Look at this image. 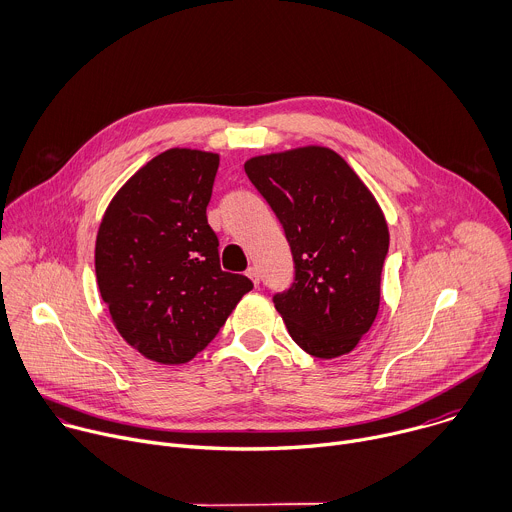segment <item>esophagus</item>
<instances>
[{
    "instance_id": "esophagus-1",
    "label": "esophagus",
    "mask_w": 512,
    "mask_h": 512,
    "mask_svg": "<svg viewBox=\"0 0 512 512\" xmlns=\"http://www.w3.org/2000/svg\"><path fill=\"white\" fill-rule=\"evenodd\" d=\"M246 276L258 286V282H260V272H258V268L256 266H250L248 270H246Z\"/></svg>"
}]
</instances>
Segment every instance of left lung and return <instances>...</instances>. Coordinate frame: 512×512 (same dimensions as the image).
<instances>
[{"label": "left lung", "mask_w": 512, "mask_h": 512, "mask_svg": "<svg viewBox=\"0 0 512 512\" xmlns=\"http://www.w3.org/2000/svg\"><path fill=\"white\" fill-rule=\"evenodd\" d=\"M244 169L290 244L294 282L274 294L290 337L319 359L353 351L377 317L389 250L377 199L329 147L258 155Z\"/></svg>", "instance_id": "8db88e82"}]
</instances>
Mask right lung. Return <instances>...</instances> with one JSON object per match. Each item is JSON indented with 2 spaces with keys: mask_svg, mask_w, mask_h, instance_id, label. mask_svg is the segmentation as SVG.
<instances>
[{
  "mask_svg": "<svg viewBox=\"0 0 512 512\" xmlns=\"http://www.w3.org/2000/svg\"><path fill=\"white\" fill-rule=\"evenodd\" d=\"M218 165V153L167 149L117 191L96 234L100 296L121 337L155 363L191 361L254 286L220 268L206 216Z\"/></svg>",
  "mask_w": 512,
  "mask_h": 512,
  "instance_id": "1",
  "label": "right lung"
}]
</instances>
